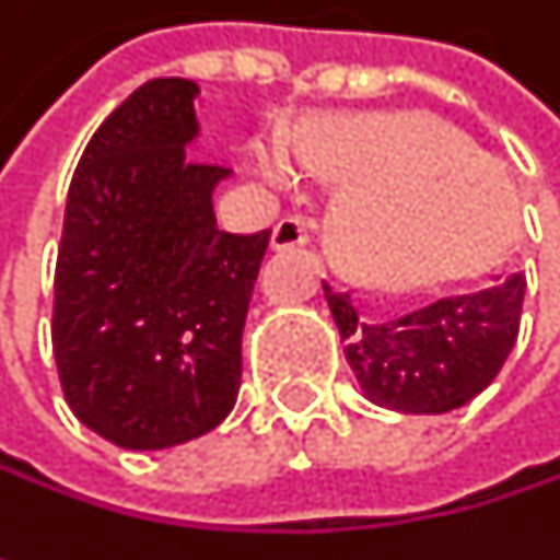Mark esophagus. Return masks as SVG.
<instances>
[{
  "mask_svg": "<svg viewBox=\"0 0 560 560\" xmlns=\"http://www.w3.org/2000/svg\"><path fill=\"white\" fill-rule=\"evenodd\" d=\"M311 240V223L301 217H284L272 226V249H294Z\"/></svg>",
  "mask_w": 560,
  "mask_h": 560,
  "instance_id": "esophagus-1",
  "label": "esophagus"
}]
</instances>
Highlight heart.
I'll return each mask as SVG.
<instances>
[{"mask_svg":"<svg viewBox=\"0 0 560 560\" xmlns=\"http://www.w3.org/2000/svg\"><path fill=\"white\" fill-rule=\"evenodd\" d=\"M298 149L347 184L330 210V253L350 279L373 288L464 272L500 243L515 210L503 165L424 116H324ZM253 165L272 184L288 177L272 142L253 145Z\"/></svg>","mask_w":560,"mask_h":560,"instance_id":"b5f03b06","label":"heart"}]
</instances>
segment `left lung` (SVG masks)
<instances>
[{
  "label": "left lung",
  "instance_id": "left-lung-1",
  "mask_svg": "<svg viewBox=\"0 0 560 560\" xmlns=\"http://www.w3.org/2000/svg\"><path fill=\"white\" fill-rule=\"evenodd\" d=\"M324 294L363 395L401 415H444L480 395L503 370L518 337L525 276L512 272L392 320H360L350 294L327 284Z\"/></svg>",
  "mask_w": 560,
  "mask_h": 560
}]
</instances>
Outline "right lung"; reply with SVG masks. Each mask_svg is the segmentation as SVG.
Here are the masks:
<instances>
[{"instance_id": "obj_1", "label": "right lung", "mask_w": 560, "mask_h": 560, "mask_svg": "<svg viewBox=\"0 0 560 560\" xmlns=\"http://www.w3.org/2000/svg\"><path fill=\"white\" fill-rule=\"evenodd\" d=\"M200 86L142 83L93 132L67 190L55 272L57 376L70 411L126 451L213 431L236 405L243 327L269 230L223 233L230 171L184 149Z\"/></svg>"}]
</instances>
